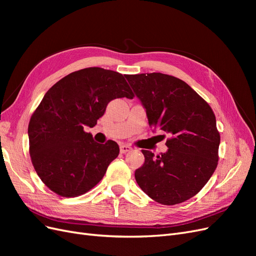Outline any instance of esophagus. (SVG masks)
<instances>
[{
	"mask_svg": "<svg viewBox=\"0 0 256 256\" xmlns=\"http://www.w3.org/2000/svg\"><path fill=\"white\" fill-rule=\"evenodd\" d=\"M131 150V147L130 146H128V145H122L120 146V152L122 154H126V152H130Z\"/></svg>",
	"mask_w": 256,
	"mask_h": 256,
	"instance_id": "1",
	"label": "esophagus"
}]
</instances>
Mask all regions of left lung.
I'll return each mask as SVG.
<instances>
[{
	"instance_id": "1",
	"label": "left lung",
	"mask_w": 256,
	"mask_h": 256,
	"mask_svg": "<svg viewBox=\"0 0 256 256\" xmlns=\"http://www.w3.org/2000/svg\"><path fill=\"white\" fill-rule=\"evenodd\" d=\"M146 110L150 127L166 131L168 152L142 150L144 164L134 177L156 202L175 205L194 196L218 166L220 134L212 108L182 80L160 72L127 74Z\"/></svg>"
}]
</instances>
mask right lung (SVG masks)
I'll return each mask as SVG.
<instances>
[{
  "label": "right lung",
  "instance_id": "obj_1",
  "mask_svg": "<svg viewBox=\"0 0 256 256\" xmlns=\"http://www.w3.org/2000/svg\"><path fill=\"white\" fill-rule=\"evenodd\" d=\"M124 76L99 67L69 74L46 92L33 113L28 129L30 159L37 175L56 194H84L118 156V143L99 144L84 129L96 125L111 100L134 98Z\"/></svg>",
  "mask_w": 256,
  "mask_h": 256
}]
</instances>
